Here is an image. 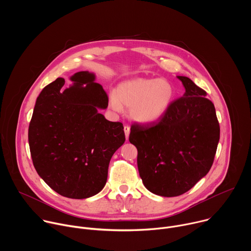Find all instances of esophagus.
Returning a JSON list of instances; mask_svg holds the SVG:
<instances>
[{
	"label": "esophagus",
	"instance_id": "34e87169",
	"mask_svg": "<svg viewBox=\"0 0 251 251\" xmlns=\"http://www.w3.org/2000/svg\"><path fill=\"white\" fill-rule=\"evenodd\" d=\"M124 132H125L126 140H128V138H129V134H130V127H129V126H124Z\"/></svg>",
	"mask_w": 251,
	"mask_h": 251
}]
</instances>
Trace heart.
Instances as JSON below:
<instances>
[{
  "mask_svg": "<svg viewBox=\"0 0 251 251\" xmlns=\"http://www.w3.org/2000/svg\"><path fill=\"white\" fill-rule=\"evenodd\" d=\"M174 85L164 78H135L119 84L109 95V105L116 112L130 107V116L142 124L162 119L175 100Z\"/></svg>",
  "mask_w": 251,
  "mask_h": 251,
  "instance_id": "heart-1",
  "label": "heart"
}]
</instances>
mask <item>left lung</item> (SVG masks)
<instances>
[{
	"instance_id": "left-lung-1",
	"label": "left lung",
	"mask_w": 251,
	"mask_h": 251,
	"mask_svg": "<svg viewBox=\"0 0 251 251\" xmlns=\"http://www.w3.org/2000/svg\"><path fill=\"white\" fill-rule=\"evenodd\" d=\"M186 89L166 115L147 125L134 123L129 141L148 191L177 197L191 190L210 170L220 141V124L206 92L189 77L177 76Z\"/></svg>"
}]
</instances>
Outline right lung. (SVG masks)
<instances>
[{"label": "right lung", "mask_w": 251, "mask_h": 251, "mask_svg": "<svg viewBox=\"0 0 251 251\" xmlns=\"http://www.w3.org/2000/svg\"><path fill=\"white\" fill-rule=\"evenodd\" d=\"M64 88L59 77L35 102L28 127L32 163L54 192L69 199H87L105 186L113 154L125 142L123 124L98 112L108 96L95 75L79 71Z\"/></svg>", "instance_id": "add662e5"}]
</instances>
